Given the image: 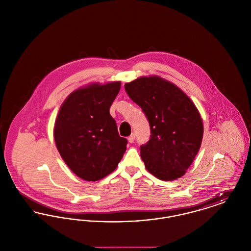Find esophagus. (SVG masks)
I'll use <instances>...</instances> for the list:
<instances>
[{"mask_svg":"<svg viewBox=\"0 0 251 251\" xmlns=\"http://www.w3.org/2000/svg\"><path fill=\"white\" fill-rule=\"evenodd\" d=\"M134 138H135V134H134V133H131V135L128 137V141H129L130 143H133Z\"/></svg>","mask_w":251,"mask_h":251,"instance_id":"esophagus-1","label":"esophagus"}]
</instances>
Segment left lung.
<instances>
[{"instance_id": "8db88e82", "label": "left lung", "mask_w": 251, "mask_h": 251, "mask_svg": "<svg viewBox=\"0 0 251 251\" xmlns=\"http://www.w3.org/2000/svg\"><path fill=\"white\" fill-rule=\"evenodd\" d=\"M125 90L150 124V140L140 146L145 167L162 180L179 179L191 166L202 141L198 109L179 87L157 76L127 83Z\"/></svg>"}]
</instances>
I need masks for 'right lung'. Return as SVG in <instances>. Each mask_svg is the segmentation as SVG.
Wrapping results in <instances>:
<instances>
[{
  "label": "right lung",
  "mask_w": 251,
  "mask_h": 251,
  "mask_svg": "<svg viewBox=\"0 0 251 251\" xmlns=\"http://www.w3.org/2000/svg\"><path fill=\"white\" fill-rule=\"evenodd\" d=\"M120 82L94 84L72 92L54 125V141L67 166L81 179L95 181L113 172L126 151L109 109Z\"/></svg>",
  "instance_id": "1"
}]
</instances>
